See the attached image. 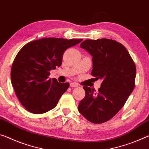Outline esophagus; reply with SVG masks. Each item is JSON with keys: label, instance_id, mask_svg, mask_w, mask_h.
I'll return each mask as SVG.
<instances>
[{"label": "esophagus", "instance_id": "34e87169", "mask_svg": "<svg viewBox=\"0 0 149 149\" xmlns=\"http://www.w3.org/2000/svg\"><path fill=\"white\" fill-rule=\"evenodd\" d=\"M78 86V85L75 83H71L70 84V87H77Z\"/></svg>", "mask_w": 149, "mask_h": 149}]
</instances>
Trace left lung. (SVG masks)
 <instances>
[{
	"instance_id": "1",
	"label": "left lung",
	"mask_w": 149,
	"mask_h": 149,
	"mask_svg": "<svg viewBox=\"0 0 149 149\" xmlns=\"http://www.w3.org/2000/svg\"><path fill=\"white\" fill-rule=\"evenodd\" d=\"M92 56L91 75L102 79L97 93L84 86L78 111L93 123L109 121L123 107L134 87L136 66L123 45L110 39L86 40L80 44Z\"/></svg>"
}]
</instances>
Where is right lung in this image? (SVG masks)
I'll return each mask as SVG.
<instances>
[{
	"instance_id": "right-lung-1",
	"label": "right lung",
	"mask_w": 149,
	"mask_h": 149,
	"mask_svg": "<svg viewBox=\"0 0 149 149\" xmlns=\"http://www.w3.org/2000/svg\"><path fill=\"white\" fill-rule=\"evenodd\" d=\"M82 39L47 38L30 42L20 49L11 68V83L20 102L34 114L49 111L56 107L69 83L49 78V71L60 67L65 49Z\"/></svg>"
}]
</instances>
